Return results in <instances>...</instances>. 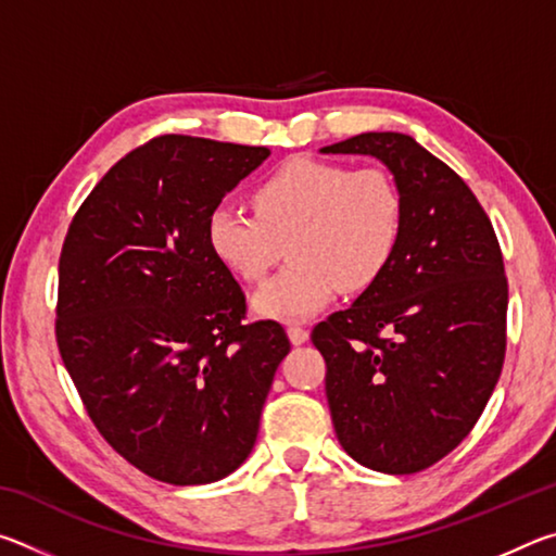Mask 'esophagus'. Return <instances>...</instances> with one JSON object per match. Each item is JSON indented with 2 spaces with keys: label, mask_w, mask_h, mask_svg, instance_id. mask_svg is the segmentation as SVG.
Segmentation results:
<instances>
[{
  "label": "esophagus",
  "mask_w": 556,
  "mask_h": 556,
  "mask_svg": "<svg viewBox=\"0 0 556 556\" xmlns=\"http://www.w3.org/2000/svg\"><path fill=\"white\" fill-rule=\"evenodd\" d=\"M287 333H289V341L294 345H301V343L308 341V331L304 326H289Z\"/></svg>",
  "instance_id": "obj_1"
}]
</instances>
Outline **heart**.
Here are the masks:
<instances>
[{
  "mask_svg": "<svg viewBox=\"0 0 556 556\" xmlns=\"http://www.w3.org/2000/svg\"><path fill=\"white\" fill-rule=\"evenodd\" d=\"M244 213L218 205L205 232L213 255L242 281L265 279L289 252V265L262 285L252 306L262 318L296 321L324 308L338 289L378 285L397 255L407 203L384 166L351 168L291 156L262 178Z\"/></svg>",
  "mask_w": 556,
  "mask_h": 556,
  "instance_id": "obj_1",
  "label": "heart"
}]
</instances>
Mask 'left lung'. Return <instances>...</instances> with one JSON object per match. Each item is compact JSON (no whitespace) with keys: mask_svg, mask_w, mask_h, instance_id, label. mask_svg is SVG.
I'll return each instance as SVG.
<instances>
[{"mask_svg":"<svg viewBox=\"0 0 556 556\" xmlns=\"http://www.w3.org/2000/svg\"><path fill=\"white\" fill-rule=\"evenodd\" d=\"M321 152L380 159L407 203L388 271L312 331L336 437L357 464L419 473L470 434L501 378V244L464 178L409 135L365 131Z\"/></svg>","mask_w":556,"mask_h":556,"instance_id":"1","label":"left lung"}]
</instances>
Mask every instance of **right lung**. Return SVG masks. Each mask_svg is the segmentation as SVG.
Returning <instances> with one entry per match:
<instances>
[{"mask_svg":"<svg viewBox=\"0 0 556 556\" xmlns=\"http://www.w3.org/2000/svg\"><path fill=\"white\" fill-rule=\"evenodd\" d=\"M267 147L164 135L131 149L73 215L55 343L102 439L172 485L220 481L250 456L289 338L248 324L208 244L223 195Z\"/></svg>","mask_w":556,"mask_h":556,"instance_id":"obj_1","label":"right lung"}]
</instances>
